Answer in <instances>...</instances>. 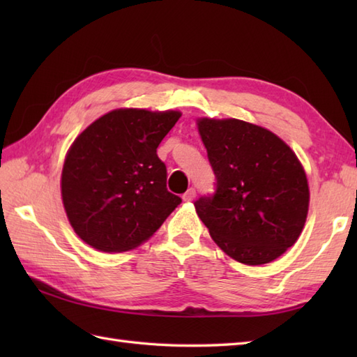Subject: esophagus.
Masks as SVG:
<instances>
[{"mask_svg": "<svg viewBox=\"0 0 357 357\" xmlns=\"http://www.w3.org/2000/svg\"><path fill=\"white\" fill-rule=\"evenodd\" d=\"M195 196H196V190H195V188H188V190L183 195V199L184 201H193L195 199Z\"/></svg>", "mask_w": 357, "mask_h": 357, "instance_id": "34e87169", "label": "esophagus"}]
</instances>
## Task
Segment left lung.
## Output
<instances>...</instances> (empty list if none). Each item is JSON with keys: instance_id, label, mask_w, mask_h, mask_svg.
Segmentation results:
<instances>
[{"instance_id": "8db88e82", "label": "left lung", "mask_w": 357, "mask_h": 357, "mask_svg": "<svg viewBox=\"0 0 357 357\" xmlns=\"http://www.w3.org/2000/svg\"><path fill=\"white\" fill-rule=\"evenodd\" d=\"M216 192L196 213L224 253L262 265L287 252L304 229L310 190L304 167L287 144L241 119H198Z\"/></svg>"}]
</instances>
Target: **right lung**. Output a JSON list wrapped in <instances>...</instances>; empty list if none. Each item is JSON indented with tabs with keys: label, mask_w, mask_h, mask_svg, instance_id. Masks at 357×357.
I'll return each instance as SVG.
<instances>
[{
	"label": "right lung",
	"mask_w": 357,
	"mask_h": 357,
	"mask_svg": "<svg viewBox=\"0 0 357 357\" xmlns=\"http://www.w3.org/2000/svg\"><path fill=\"white\" fill-rule=\"evenodd\" d=\"M181 112L116 109L90 124L67 151L61 196L75 233L100 252L121 253L153 234L181 198L167 190L156 149Z\"/></svg>",
	"instance_id": "add662e5"
}]
</instances>
